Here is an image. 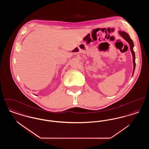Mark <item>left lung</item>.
<instances>
[{
    "label": "left lung",
    "mask_w": 149,
    "mask_h": 149,
    "mask_svg": "<svg viewBox=\"0 0 149 149\" xmlns=\"http://www.w3.org/2000/svg\"><path fill=\"white\" fill-rule=\"evenodd\" d=\"M119 33H120V35L127 42H128V43L129 45H130V50H131V52H132V56H133V63H134V71H133V74H134V71H135V65H136V64H135V52H134V51L133 50L134 43H133L132 40L131 39L130 37L129 36V35H128L126 32L120 31H119Z\"/></svg>",
    "instance_id": "8db88e82"
}]
</instances>
